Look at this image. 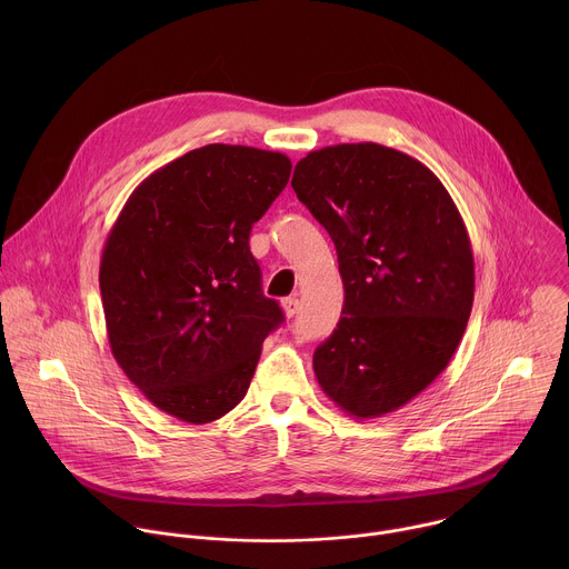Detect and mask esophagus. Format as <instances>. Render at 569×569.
<instances>
[{"label": "esophagus", "instance_id": "esophagus-1", "mask_svg": "<svg viewBox=\"0 0 569 569\" xmlns=\"http://www.w3.org/2000/svg\"><path fill=\"white\" fill-rule=\"evenodd\" d=\"M283 312L288 315V317H295L297 312H299V299L297 297H288V299H283Z\"/></svg>", "mask_w": 569, "mask_h": 569}]
</instances>
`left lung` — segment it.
<instances>
[{
  "label": "left lung",
  "instance_id": "left-lung-1",
  "mask_svg": "<svg viewBox=\"0 0 569 569\" xmlns=\"http://www.w3.org/2000/svg\"><path fill=\"white\" fill-rule=\"evenodd\" d=\"M292 189L336 242L345 306L317 347L319 387L356 419L389 415L450 362L472 308L463 218L419 159L373 141L297 161Z\"/></svg>",
  "mask_w": 569,
  "mask_h": 569
}]
</instances>
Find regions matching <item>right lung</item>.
Segmentation results:
<instances>
[{
    "mask_svg": "<svg viewBox=\"0 0 569 569\" xmlns=\"http://www.w3.org/2000/svg\"><path fill=\"white\" fill-rule=\"evenodd\" d=\"M290 171L283 152L209 143L150 173L123 204L101 254L106 329L157 410L200 426L248 393L283 321L263 297L250 231Z\"/></svg>",
    "mask_w": 569,
    "mask_h": 569,
    "instance_id": "add662e5",
    "label": "right lung"
}]
</instances>
